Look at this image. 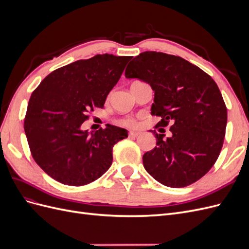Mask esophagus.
Returning a JSON list of instances; mask_svg holds the SVG:
<instances>
[{
	"label": "esophagus",
	"instance_id": "esophagus-1",
	"mask_svg": "<svg viewBox=\"0 0 249 249\" xmlns=\"http://www.w3.org/2000/svg\"><path fill=\"white\" fill-rule=\"evenodd\" d=\"M139 135H140L139 132H133V131H131L129 133V136L130 137H137V136H139Z\"/></svg>",
	"mask_w": 249,
	"mask_h": 249
}]
</instances>
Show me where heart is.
Masks as SVG:
<instances>
[{"instance_id":"obj_1","label":"heart","mask_w":249,"mask_h":249,"mask_svg":"<svg viewBox=\"0 0 249 249\" xmlns=\"http://www.w3.org/2000/svg\"><path fill=\"white\" fill-rule=\"evenodd\" d=\"M120 124H123L124 125H127V126H132V127L135 126V122L131 118H125V119L120 120Z\"/></svg>"}]
</instances>
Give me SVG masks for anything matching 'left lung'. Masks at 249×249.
Instances as JSON below:
<instances>
[{"mask_svg":"<svg viewBox=\"0 0 249 249\" xmlns=\"http://www.w3.org/2000/svg\"><path fill=\"white\" fill-rule=\"evenodd\" d=\"M124 76L154 90L150 114L162 117L156 126L171 124V137L153 132L157 143L143 155L145 170L171 188L196 182L218 159L227 127L228 111L215 81L187 60L158 52L135 57Z\"/></svg>","mask_w":249,"mask_h":249,"instance_id":"left-lung-1","label":"left lung"}]
</instances>
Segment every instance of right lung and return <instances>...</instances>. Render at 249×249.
Here are the masks:
<instances>
[{
	"label": "right lung",
	"mask_w": 249,
	"mask_h": 249,
	"mask_svg": "<svg viewBox=\"0 0 249 249\" xmlns=\"http://www.w3.org/2000/svg\"><path fill=\"white\" fill-rule=\"evenodd\" d=\"M130 60L109 54L78 60L51 72L33 91L25 133L33 159L52 178L83 186L110 168L113 146L127 131L110 124L88 133L81 126L89 111L104 108Z\"/></svg>",
	"instance_id": "add662e5"
}]
</instances>
